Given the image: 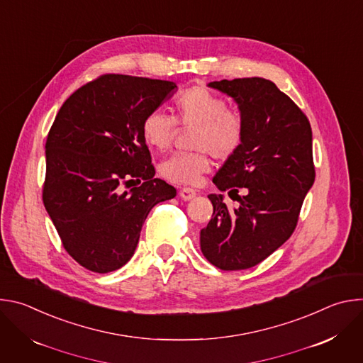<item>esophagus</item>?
I'll list each match as a JSON object with an SVG mask.
<instances>
[{"instance_id":"34e87169","label":"esophagus","mask_w":363,"mask_h":363,"mask_svg":"<svg viewBox=\"0 0 363 363\" xmlns=\"http://www.w3.org/2000/svg\"><path fill=\"white\" fill-rule=\"evenodd\" d=\"M179 196L184 199V201H189L192 199L194 196H196V191L192 189V188H182L179 191Z\"/></svg>"}]
</instances>
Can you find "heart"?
<instances>
[{
    "label": "heart",
    "mask_w": 363,
    "mask_h": 363,
    "mask_svg": "<svg viewBox=\"0 0 363 363\" xmlns=\"http://www.w3.org/2000/svg\"><path fill=\"white\" fill-rule=\"evenodd\" d=\"M172 112L171 118L161 111H152L140 126L145 143L155 150L169 147L177 135V125L194 129L191 146L196 152L172 155L160 167L161 175L172 184H196L202 174L211 169V155L225 161L242 143V116L227 108L225 101L208 89L192 86L182 90L174 99Z\"/></svg>",
    "instance_id": "1"
}]
</instances>
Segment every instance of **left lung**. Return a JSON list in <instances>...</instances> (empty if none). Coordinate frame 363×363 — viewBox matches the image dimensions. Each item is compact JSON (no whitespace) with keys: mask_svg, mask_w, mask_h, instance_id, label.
<instances>
[{"mask_svg":"<svg viewBox=\"0 0 363 363\" xmlns=\"http://www.w3.org/2000/svg\"><path fill=\"white\" fill-rule=\"evenodd\" d=\"M233 97L244 121L240 149L213 182L237 195L228 208L210 194L214 213L201 230V251L216 267L234 272L257 266L293 234L306 194L315 182L312 128L296 103L263 77L211 82ZM240 187L246 194L240 197Z\"/></svg>","mask_w":363,"mask_h":363,"instance_id":"obj_1","label":"left lung"}]
</instances>
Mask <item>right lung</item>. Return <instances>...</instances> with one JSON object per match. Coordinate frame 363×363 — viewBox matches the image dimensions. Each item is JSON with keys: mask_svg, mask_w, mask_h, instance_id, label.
I'll use <instances>...</instances> for the list:
<instances>
[{"mask_svg": "<svg viewBox=\"0 0 363 363\" xmlns=\"http://www.w3.org/2000/svg\"><path fill=\"white\" fill-rule=\"evenodd\" d=\"M175 90L168 80L103 74L63 103L48 132L43 202L66 251L90 272L125 266L149 211L177 195L155 178L140 130ZM135 179L144 182L131 189Z\"/></svg>", "mask_w": 363, "mask_h": 363, "instance_id": "1", "label": "right lung"}]
</instances>
